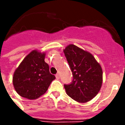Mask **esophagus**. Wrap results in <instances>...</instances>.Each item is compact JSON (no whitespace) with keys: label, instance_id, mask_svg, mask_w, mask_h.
<instances>
[{"label":"esophagus","instance_id":"1","mask_svg":"<svg viewBox=\"0 0 125 125\" xmlns=\"http://www.w3.org/2000/svg\"><path fill=\"white\" fill-rule=\"evenodd\" d=\"M55 78H56V79H57V80L60 79V74H59V73H57V74L55 75Z\"/></svg>","mask_w":125,"mask_h":125}]
</instances>
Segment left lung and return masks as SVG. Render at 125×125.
<instances>
[{
	"instance_id": "obj_1",
	"label": "left lung",
	"mask_w": 125,
	"mask_h": 125,
	"mask_svg": "<svg viewBox=\"0 0 125 125\" xmlns=\"http://www.w3.org/2000/svg\"><path fill=\"white\" fill-rule=\"evenodd\" d=\"M63 52L73 75L70 84H64L65 92L77 102H88L102 86V68L91 53L74 45L66 47Z\"/></svg>"
}]
</instances>
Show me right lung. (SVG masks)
<instances>
[{"mask_svg": "<svg viewBox=\"0 0 125 125\" xmlns=\"http://www.w3.org/2000/svg\"><path fill=\"white\" fill-rule=\"evenodd\" d=\"M45 56V53L34 50L16 69L12 83L21 96L30 100L37 98L46 92L55 79L49 72V65L44 61Z\"/></svg>", "mask_w": 125, "mask_h": 125, "instance_id": "1", "label": "right lung"}]
</instances>
